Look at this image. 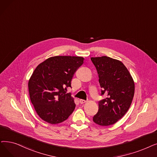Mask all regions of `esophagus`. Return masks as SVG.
Masks as SVG:
<instances>
[{
	"instance_id": "esophagus-1",
	"label": "esophagus",
	"mask_w": 157,
	"mask_h": 157,
	"mask_svg": "<svg viewBox=\"0 0 157 157\" xmlns=\"http://www.w3.org/2000/svg\"><path fill=\"white\" fill-rule=\"evenodd\" d=\"M86 101H85L84 99H79V103L81 104H84L86 103Z\"/></svg>"
}]
</instances>
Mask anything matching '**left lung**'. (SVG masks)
<instances>
[{
  "label": "left lung",
  "mask_w": 157,
  "mask_h": 157,
  "mask_svg": "<svg viewBox=\"0 0 157 157\" xmlns=\"http://www.w3.org/2000/svg\"><path fill=\"white\" fill-rule=\"evenodd\" d=\"M99 75L101 94L107 98L99 102V110L93 121L106 126L117 122L131 105L135 93V83L131 74L121 61L103 56L92 57Z\"/></svg>",
  "instance_id": "1"
}]
</instances>
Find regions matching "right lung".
I'll list each match as a JSON object with an SVG mask.
<instances>
[{
    "label": "right lung",
    "mask_w": 157,
    "mask_h": 157,
    "mask_svg": "<svg viewBox=\"0 0 157 157\" xmlns=\"http://www.w3.org/2000/svg\"><path fill=\"white\" fill-rule=\"evenodd\" d=\"M80 56H56L40 63L28 82L29 97L38 116L56 124L67 120L76 104L67 88L71 87L75 72L83 63Z\"/></svg>",
    "instance_id": "add662e5"
}]
</instances>
